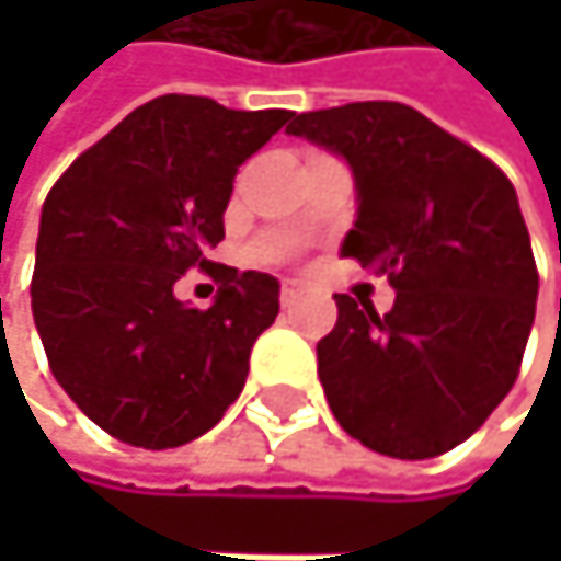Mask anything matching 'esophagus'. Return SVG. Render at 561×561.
<instances>
[{"instance_id":"esophagus-1","label":"esophagus","mask_w":561,"mask_h":561,"mask_svg":"<svg viewBox=\"0 0 561 561\" xmlns=\"http://www.w3.org/2000/svg\"><path fill=\"white\" fill-rule=\"evenodd\" d=\"M302 293H309V283H302V278H286V283H283V293H278V299H283V306H293Z\"/></svg>"}]
</instances>
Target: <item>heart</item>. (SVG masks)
<instances>
[{"mask_svg": "<svg viewBox=\"0 0 561 561\" xmlns=\"http://www.w3.org/2000/svg\"><path fill=\"white\" fill-rule=\"evenodd\" d=\"M265 252H268V255H278V245H265Z\"/></svg>", "mask_w": 561, "mask_h": 561, "instance_id": "b5f03b06", "label": "heart"}]
</instances>
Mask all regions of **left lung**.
I'll use <instances>...</instances> for the list:
<instances>
[{"instance_id":"left-lung-1","label":"left lung","mask_w":561,"mask_h":561,"mask_svg":"<svg viewBox=\"0 0 561 561\" xmlns=\"http://www.w3.org/2000/svg\"><path fill=\"white\" fill-rule=\"evenodd\" d=\"M289 134L350 164L356 221L340 255L397 293L383 316L333 296L336 327L316 346L330 411L377 455L437 458L505 400L531 333L538 272L515 187L393 100L309 111Z\"/></svg>"}]
</instances>
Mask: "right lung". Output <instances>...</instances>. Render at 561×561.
Masks as SVG:
<instances>
[{"mask_svg": "<svg viewBox=\"0 0 561 561\" xmlns=\"http://www.w3.org/2000/svg\"><path fill=\"white\" fill-rule=\"evenodd\" d=\"M293 111H228L168 93L127 114L46 195L33 319L49 370L124 444L164 450L211 431L239 400L278 278L215 265L231 181ZM219 283L208 310L173 296L187 267Z\"/></svg>", "mask_w": 561, "mask_h": 561, "instance_id": "1", "label": "right lung"}]
</instances>
